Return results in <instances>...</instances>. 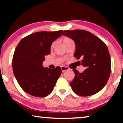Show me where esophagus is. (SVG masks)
I'll use <instances>...</instances> for the list:
<instances>
[{
  "label": "esophagus",
  "mask_w": 123,
  "mask_h": 123,
  "mask_svg": "<svg viewBox=\"0 0 123 123\" xmlns=\"http://www.w3.org/2000/svg\"><path fill=\"white\" fill-rule=\"evenodd\" d=\"M61 69H62V72H64L65 70H68L69 69V68H68V67H64V66H62L61 67Z\"/></svg>",
  "instance_id": "34e87169"
}]
</instances>
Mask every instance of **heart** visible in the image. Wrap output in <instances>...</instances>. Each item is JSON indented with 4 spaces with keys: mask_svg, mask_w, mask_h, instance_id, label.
Returning <instances> with one entry per match:
<instances>
[{
    "mask_svg": "<svg viewBox=\"0 0 123 123\" xmlns=\"http://www.w3.org/2000/svg\"><path fill=\"white\" fill-rule=\"evenodd\" d=\"M70 41H72V40L70 39V38L67 37H65L63 38V43L64 44H66V43H69ZM54 44H55V43H54L53 44L51 45V48H53Z\"/></svg>",
    "mask_w": 123,
    "mask_h": 123,
    "instance_id": "heart-1",
    "label": "heart"
}]
</instances>
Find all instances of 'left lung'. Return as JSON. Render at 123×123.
<instances>
[{
  "mask_svg": "<svg viewBox=\"0 0 123 123\" xmlns=\"http://www.w3.org/2000/svg\"><path fill=\"white\" fill-rule=\"evenodd\" d=\"M63 35L74 40V56L77 59L81 58V64L86 68L83 73L73 69L75 77L70 83L72 90L81 96L98 92L107 83L111 73V59L107 46L98 37L85 30H65Z\"/></svg>",
  "mask_w": 123,
  "mask_h": 123,
  "instance_id": "8db88e82",
  "label": "left lung"
}]
</instances>
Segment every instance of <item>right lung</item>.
I'll return each mask as SVG.
<instances>
[{"mask_svg":"<svg viewBox=\"0 0 123 123\" xmlns=\"http://www.w3.org/2000/svg\"><path fill=\"white\" fill-rule=\"evenodd\" d=\"M63 30L41 31L22 38L15 49L12 60L13 73L25 92L38 97L53 91L62 73L59 67L44 68L45 56L50 53L51 43L63 34Z\"/></svg>","mask_w":123,"mask_h":123,"instance_id":"add662e5","label":"right lung"}]
</instances>
